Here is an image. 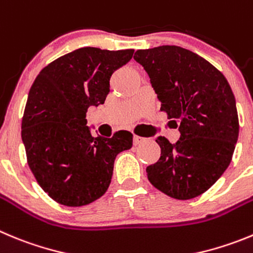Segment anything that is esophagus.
<instances>
[{
    "instance_id": "34e87169",
    "label": "esophagus",
    "mask_w": 253,
    "mask_h": 253,
    "mask_svg": "<svg viewBox=\"0 0 253 253\" xmlns=\"http://www.w3.org/2000/svg\"><path fill=\"white\" fill-rule=\"evenodd\" d=\"M145 142V138H143V136H139V135H134V144L135 145H139L142 144V143Z\"/></svg>"
}]
</instances>
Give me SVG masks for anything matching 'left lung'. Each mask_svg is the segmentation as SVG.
<instances>
[{
  "label": "left lung",
  "instance_id": "obj_1",
  "mask_svg": "<svg viewBox=\"0 0 253 253\" xmlns=\"http://www.w3.org/2000/svg\"><path fill=\"white\" fill-rule=\"evenodd\" d=\"M134 60L147 71L161 110L180 133L175 144L155 139L161 158L147 167L148 179L172 198L201 196L232 161L240 130L232 89L212 64L179 46L138 50Z\"/></svg>",
  "mask_w": 253,
  "mask_h": 253
}]
</instances>
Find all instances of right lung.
<instances>
[{
	"label": "right lung",
	"instance_id": "add662e5",
	"mask_svg": "<svg viewBox=\"0 0 253 253\" xmlns=\"http://www.w3.org/2000/svg\"><path fill=\"white\" fill-rule=\"evenodd\" d=\"M134 50L81 47L40 71L29 92L21 136L27 163L41 188L68 207L100 198L111 182L114 161L130 149L133 134L92 136L89 106L104 104L110 76L133 57Z\"/></svg>",
	"mask_w": 253,
	"mask_h": 253
}]
</instances>
